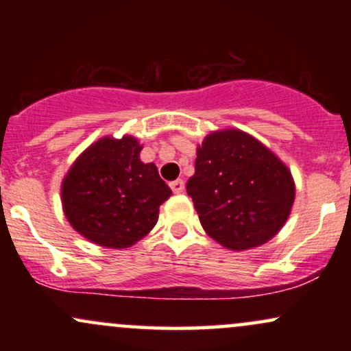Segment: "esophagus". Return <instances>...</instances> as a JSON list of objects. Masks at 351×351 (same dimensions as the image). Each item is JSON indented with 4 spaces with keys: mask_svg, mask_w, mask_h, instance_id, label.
Segmentation results:
<instances>
[{
    "mask_svg": "<svg viewBox=\"0 0 351 351\" xmlns=\"http://www.w3.org/2000/svg\"><path fill=\"white\" fill-rule=\"evenodd\" d=\"M170 186L173 189V193L180 195V193L184 191V181L183 180H175V181H171Z\"/></svg>",
    "mask_w": 351,
    "mask_h": 351,
    "instance_id": "obj_1",
    "label": "esophagus"
}]
</instances>
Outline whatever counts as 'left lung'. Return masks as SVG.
Returning a JSON list of instances; mask_svg holds the SVG:
<instances>
[{
  "mask_svg": "<svg viewBox=\"0 0 351 351\" xmlns=\"http://www.w3.org/2000/svg\"><path fill=\"white\" fill-rule=\"evenodd\" d=\"M186 191L206 234L231 251L271 241L289 219L295 199L287 165L239 128L204 136Z\"/></svg>",
  "mask_w": 351,
  "mask_h": 351,
  "instance_id": "obj_1",
  "label": "left lung"
}]
</instances>
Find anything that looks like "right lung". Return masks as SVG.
<instances>
[{
	"label": "right lung",
	"mask_w": 351,
	"mask_h": 351,
	"mask_svg": "<svg viewBox=\"0 0 351 351\" xmlns=\"http://www.w3.org/2000/svg\"><path fill=\"white\" fill-rule=\"evenodd\" d=\"M132 135L102 136L77 156L60 184L67 221L80 236L108 249L138 243L155 228L171 189L155 163L140 160Z\"/></svg>",
	"instance_id": "obj_1"
}]
</instances>
